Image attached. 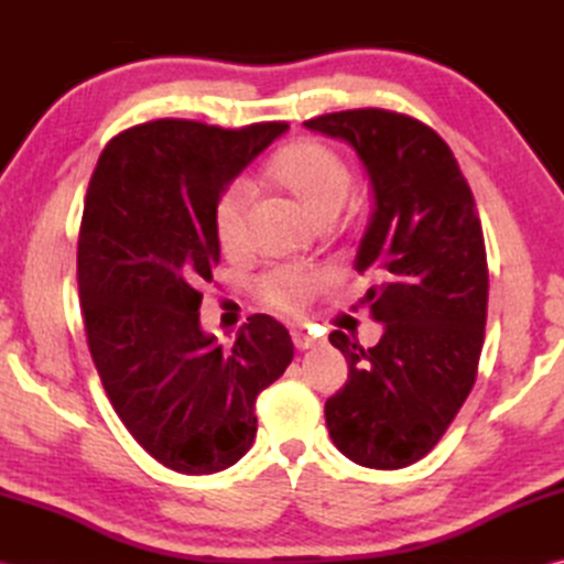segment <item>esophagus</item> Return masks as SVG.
<instances>
[{
  "label": "esophagus",
  "instance_id": "34e87169",
  "mask_svg": "<svg viewBox=\"0 0 564 564\" xmlns=\"http://www.w3.org/2000/svg\"><path fill=\"white\" fill-rule=\"evenodd\" d=\"M291 339L295 344V349H301V351L313 349V346H315V337H310V334L303 332V329H293L291 332Z\"/></svg>",
  "mask_w": 564,
  "mask_h": 564
}]
</instances>
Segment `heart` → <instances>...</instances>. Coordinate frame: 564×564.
<instances>
[{
	"instance_id": "b5f03b06",
	"label": "heart",
	"mask_w": 564,
	"mask_h": 564,
	"mask_svg": "<svg viewBox=\"0 0 564 564\" xmlns=\"http://www.w3.org/2000/svg\"><path fill=\"white\" fill-rule=\"evenodd\" d=\"M261 184L301 208L310 223L329 225L351 194V170L337 150L319 140H295L267 162ZM215 239L225 254L239 257L249 247V198L239 186L223 191L213 210ZM327 273L281 267L259 281V297L279 313H301L325 289Z\"/></svg>"
}]
</instances>
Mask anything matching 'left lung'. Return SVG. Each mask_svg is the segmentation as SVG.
I'll list each match as a JSON object with an SVG mask.
<instances>
[{"label":"left lung","instance_id":"left-lung-1","mask_svg":"<svg viewBox=\"0 0 564 564\" xmlns=\"http://www.w3.org/2000/svg\"><path fill=\"white\" fill-rule=\"evenodd\" d=\"M305 128L349 142L376 198L354 267L378 279L364 303L382 337L364 349L329 334L349 380L325 404L327 429L349 460L398 470L436 446L475 386L489 291L482 225L451 148L416 118L354 109Z\"/></svg>","mask_w":564,"mask_h":564}]
</instances>
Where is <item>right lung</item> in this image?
<instances>
[{"mask_svg":"<svg viewBox=\"0 0 564 564\" xmlns=\"http://www.w3.org/2000/svg\"><path fill=\"white\" fill-rule=\"evenodd\" d=\"M285 130L162 118L116 135L91 174L77 242L87 344L116 414L176 473L210 475L242 458L259 392L293 361L273 317L251 315L225 349L198 313L220 261L215 203Z\"/></svg>","mask_w":564,"mask_h":564,"instance_id":"1","label":"right lung"}]
</instances>
